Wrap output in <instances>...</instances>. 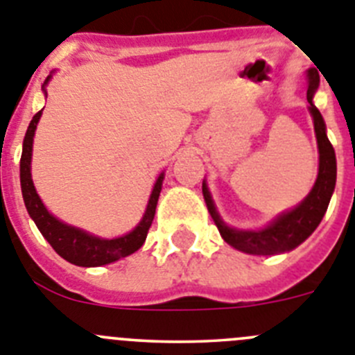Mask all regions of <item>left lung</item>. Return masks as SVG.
I'll return each mask as SVG.
<instances>
[{"label":"left lung","mask_w":355,"mask_h":355,"mask_svg":"<svg viewBox=\"0 0 355 355\" xmlns=\"http://www.w3.org/2000/svg\"><path fill=\"white\" fill-rule=\"evenodd\" d=\"M306 76H308L309 113H311L313 118V127H315L318 145V175L308 196L297 207L279 214L276 219H272L263 228L239 230L232 228V226L223 221V217L219 216L216 209L209 185H207L205 180L201 185L207 209H209V214L212 216L217 230L221 233V237L232 248L239 249L242 253L269 257V254L286 253V251L295 249L320 225L322 217H324L325 210L329 207V201H331V196L334 193V185H336V154H334L333 145H331L327 134H325L324 118H322L317 106L313 104V97H315L320 78H318V72L315 69L306 70Z\"/></svg>","instance_id":"obj_1"}]
</instances>
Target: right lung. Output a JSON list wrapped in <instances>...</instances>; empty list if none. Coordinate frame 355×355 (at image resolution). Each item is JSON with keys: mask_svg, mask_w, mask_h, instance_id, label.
Listing matches in <instances>:
<instances>
[{"mask_svg": "<svg viewBox=\"0 0 355 355\" xmlns=\"http://www.w3.org/2000/svg\"><path fill=\"white\" fill-rule=\"evenodd\" d=\"M53 76H47L44 81L42 90L47 97L46 86ZM42 116V111H38L30 122L26 130L24 141H22V155H21V191L22 200L26 205L28 214L35 221L37 228L44 235L47 242L53 245V249L62 258H65L70 263L79 265V267H101V265L113 263V261L125 258L129 254L136 253L143 244H145L146 233L152 226L155 216V207H157L159 194L162 189V180H164V171L157 177L154 184V189L150 194L148 205H146L145 214L141 221L136 225V228L130 230L129 233L116 239H101L97 235H92L90 232H85L81 228L70 226L67 223L60 221L58 217H54L46 205L42 203L40 196L31 178V154H33V138L37 123Z\"/></svg>", "mask_w": 355, "mask_h": 355, "instance_id": "add662e5", "label": "right lung"}]
</instances>
